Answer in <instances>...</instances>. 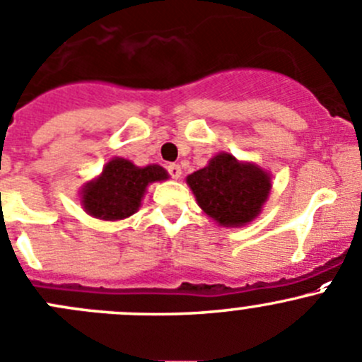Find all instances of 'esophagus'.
<instances>
[{
  "label": "esophagus",
  "mask_w": 362,
  "mask_h": 362,
  "mask_svg": "<svg viewBox=\"0 0 362 362\" xmlns=\"http://www.w3.org/2000/svg\"><path fill=\"white\" fill-rule=\"evenodd\" d=\"M168 173L171 175V178L178 180V178L182 177V168L178 166V164H170V166H168Z\"/></svg>",
  "instance_id": "esophagus-1"
}]
</instances>
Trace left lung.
<instances>
[{
    "instance_id": "obj_1",
    "label": "left lung",
    "mask_w": 362,
    "mask_h": 362,
    "mask_svg": "<svg viewBox=\"0 0 362 362\" xmlns=\"http://www.w3.org/2000/svg\"><path fill=\"white\" fill-rule=\"evenodd\" d=\"M187 185L206 217L223 228H242L262 214L272 175L252 160L219 152L205 168L187 175Z\"/></svg>"
}]
</instances>
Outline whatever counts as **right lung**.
<instances>
[{
  "mask_svg": "<svg viewBox=\"0 0 362 362\" xmlns=\"http://www.w3.org/2000/svg\"><path fill=\"white\" fill-rule=\"evenodd\" d=\"M170 178L159 164L136 166L124 157H111L103 171L79 189V205L93 219L124 221L141 206L148 185Z\"/></svg>",
  "mask_w": 362,
  "mask_h": 362,
  "instance_id": "right-lung-1",
  "label": "right lung"
}]
</instances>
